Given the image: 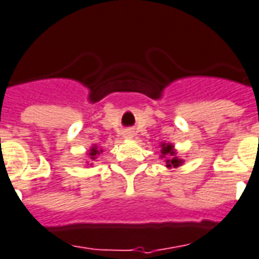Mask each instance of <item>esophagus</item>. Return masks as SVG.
<instances>
[{"label": "esophagus", "mask_w": 259, "mask_h": 259, "mask_svg": "<svg viewBox=\"0 0 259 259\" xmlns=\"http://www.w3.org/2000/svg\"><path fill=\"white\" fill-rule=\"evenodd\" d=\"M122 138L124 139H133L134 138V131L131 128H128V130H124L122 131Z\"/></svg>", "instance_id": "34e87169"}]
</instances>
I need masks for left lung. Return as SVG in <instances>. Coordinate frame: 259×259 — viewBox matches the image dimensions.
Instances as JSON below:
<instances>
[{
	"label": "left lung",
	"mask_w": 259,
	"mask_h": 259,
	"mask_svg": "<svg viewBox=\"0 0 259 259\" xmlns=\"http://www.w3.org/2000/svg\"><path fill=\"white\" fill-rule=\"evenodd\" d=\"M160 157L164 159V163H166V167L171 168V167H179L183 164V159H180L177 156V150L174 149V145L171 144H166L163 142L160 144Z\"/></svg>",
	"instance_id": "left-lung-1"
}]
</instances>
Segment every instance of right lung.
I'll return each instance as SVG.
<instances>
[{
	"label": "right lung",
	"instance_id": "add662e5",
	"mask_svg": "<svg viewBox=\"0 0 259 259\" xmlns=\"http://www.w3.org/2000/svg\"><path fill=\"white\" fill-rule=\"evenodd\" d=\"M100 153H103V149H102V148H99L97 145H92L91 149L86 152V156H88V162L86 163H88L89 166H92L93 163L91 162H95V160L97 159V156L100 155Z\"/></svg>",
	"mask_w": 259,
	"mask_h": 259
}]
</instances>
